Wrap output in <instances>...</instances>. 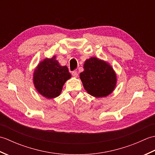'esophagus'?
Masks as SVG:
<instances>
[{
	"label": "esophagus",
	"mask_w": 155,
	"mask_h": 155,
	"mask_svg": "<svg viewBox=\"0 0 155 155\" xmlns=\"http://www.w3.org/2000/svg\"><path fill=\"white\" fill-rule=\"evenodd\" d=\"M72 75L74 77H78V72L76 71H74L72 72Z\"/></svg>",
	"instance_id": "esophagus-1"
}]
</instances>
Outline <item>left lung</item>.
<instances>
[{"label":"left lung","instance_id":"8db88e82","mask_svg":"<svg viewBox=\"0 0 155 155\" xmlns=\"http://www.w3.org/2000/svg\"><path fill=\"white\" fill-rule=\"evenodd\" d=\"M80 78L87 93L97 98L104 97L116 87L117 75L112 66L97 57L87 59Z\"/></svg>","mask_w":155,"mask_h":155}]
</instances>
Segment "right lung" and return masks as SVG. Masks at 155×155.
<instances>
[{
    "label": "right lung",
    "instance_id": "add662e5",
    "mask_svg": "<svg viewBox=\"0 0 155 155\" xmlns=\"http://www.w3.org/2000/svg\"><path fill=\"white\" fill-rule=\"evenodd\" d=\"M71 77L67 66H61L53 56L37 65L33 73V83L39 94L51 99L60 95L66 81Z\"/></svg>",
    "mask_w": 155,
    "mask_h": 155
}]
</instances>
